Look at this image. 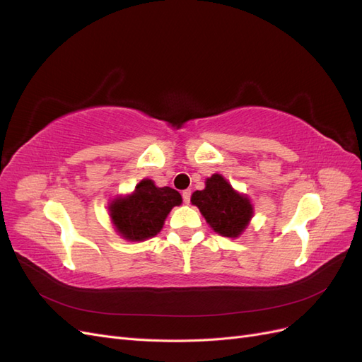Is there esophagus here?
<instances>
[{"mask_svg":"<svg viewBox=\"0 0 362 362\" xmlns=\"http://www.w3.org/2000/svg\"><path fill=\"white\" fill-rule=\"evenodd\" d=\"M190 196H192V190H184L182 192V201L185 202V204H189L190 202Z\"/></svg>","mask_w":362,"mask_h":362,"instance_id":"obj_1","label":"esophagus"}]
</instances>
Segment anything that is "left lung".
<instances>
[{"label": "left lung", "mask_w": 362, "mask_h": 362, "mask_svg": "<svg viewBox=\"0 0 362 362\" xmlns=\"http://www.w3.org/2000/svg\"><path fill=\"white\" fill-rule=\"evenodd\" d=\"M192 204L199 208L214 233L223 237H238L254 216L247 196L235 192L218 173L206 178L204 190H196L192 194Z\"/></svg>", "instance_id": "1"}]
</instances>
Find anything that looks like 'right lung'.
Instances as JSON below:
<instances>
[{
    "label": "right lung",
    "instance_id": "1",
    "mask_svg": "<svg viewBox=\"0 0 362 362\" xmlns=\"http://www.w3.org/2000/svg\"><path fill=\"white\" fill-rule=\"evenodd\" d=\"M181 202L177 190L157 187L154 181L141 180L133 193L112 201L108 211L120 235L129 242H141L157 235L172 208Z\"/></svg>",
    "mask_w": 362,
    "mask_h": 362
}]
</instances>
